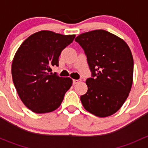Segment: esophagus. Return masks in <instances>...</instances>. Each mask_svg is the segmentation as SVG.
I'll return each instance as SVG.
<instances>
[{"mask_svg":"<svg viewBox=\"0 0 148 148\" xmlns=\"http://www.w3.org/2000/svg\"><path fill=\"white\" fill-rule=\"evenodd\" d=\"M81 81V79H73V84H77L79 83Z\"/></svg>","mask_w":148,"mask_h":148,"instance_id":"1","label":"esophagus"}]
</instances>
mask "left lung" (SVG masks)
<instances>
[{
	"mask_svg": "<svg viewBox=\"0 0 148 148\" xmlns=\"http://www.w3.org/2000/svg\"><path fill=\"white\" fill-rule=\"evenodd\" d=\"M75 41L84 51L92 71L86 81L87 92L80 97L84 107L97 117L114 114L132 88L134 62L129 46L104 30L84 33Z\"/></svg>",
	"mask_w": 148,
	"mask_h": 148,
	"instance_id": "left-lung-1",
	"label": "left lung"
}]
</instances>
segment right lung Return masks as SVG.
I'll return each mask as SVG.
<instances>
[{
  "instance_id": "obj_1",
  "label": "right lung",
  "mask_w": 148,
  "mask_h": 148,
  "mask_svg": "<svg viewBox=\"0 0 148 148\" xmlns=\"http://www.w3.org/2000/svg\"><path fill=\"white\" fill-rule=\"evenodd\" d=\"M74 38L41 31L26 38L16 51L11 67L13 82L20 99L34 112L56 110L72 85L71 78L53 74L51 67L59 66L62 50Z\"/></svg>"
}]
</instances>
